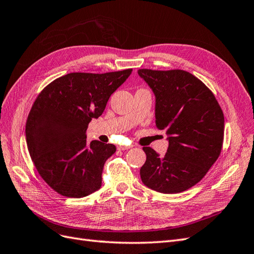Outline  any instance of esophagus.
Listing matches in <instances>:
<instances>
[{
	"mask_svg": "<svg viewBox=\"0 0 254 254\" xmlns=\"http://www.w3.org/2000/svg\"><path fill=\"white\" fill-rule=\"evenodd\" d=\"M130 147H131V146H129V145H120L118 148L120 150H126V149H129Z\"/></svg>",
	"mask_w": 254,
	"mask_h": 254,
	"instance_id": "obj_1",
	"label": "esophagus"
}]
</instances>
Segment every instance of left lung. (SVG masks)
I'll use <instances>...</instances> for the list:
<instances>
[{"label": "left lung", "instance_id": "left-lung-1", "mask_svg": "<svg viewBox=\"0 0 254 254\" xmlns=\"http://www.w3.org/2000/svg\"><path fill=\"white\" fill-rule=\"evenodd\" d=\"M137 74L156 95L157 128L170 135L164 157L143 147L141 179L159 193H181L200 181L218 159L224 113L213 92L187 71L140 68Z\"/></svg>", "mask_w": 254, "mask_h": 254}]
</instances>
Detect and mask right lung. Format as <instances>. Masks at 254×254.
I'll list each match as a JSON object with an SVG mask.
<instances>
[{
  "mask_svg": "<svg viewBox=\"0 0 254 254\" xmlns=\"http://www.w3.org/2000/svg\"><path fill=\"white\" fill-rule=\"evenodd\" d=\"M131 72L70 73L37 96L25 126L27 148L41 178L58 194L81 198L101 188L104 164L117 147L98 141L88 144L86 132Z\"/></svg>",
  "mask_w": 254,
  "mask_h": 254,
  "instance_id": "add662e5",
  "label": "right lung"
}]
</instances>
